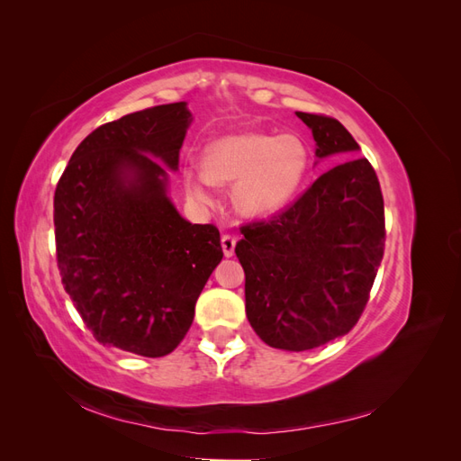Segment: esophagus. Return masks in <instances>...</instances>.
<instances>
[{
	"label": "esophagus",
	"instance_id": "1",
	"mask_svg": "<svg viewBox=\"0 0 461 461\" xmlns=\"http://www.w3.org/2000/svg\"><path fill=\"white\" fill-rule=\"evenodd\" d=\"M221 246H222V254H225V258H230V256H234L236 239L232 234H222L221 236Z\"/></svg>",
	"mask_w": 461,
	"mask_h": 461
}]
</instances>
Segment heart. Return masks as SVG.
Instances as JSON below:
<instances>
[{"instance_id": "heart-1", "label": "heart", "mask_w": 461, "mask_h": 461, "mask_svg": "<svg viewBox=\"0 0 461 461\" xmlns=\"http://www.w3.org/2000/svg\"><path fill=\"white\" fill-rule=\"evenodd\" d=\"M308 148L298 136L244 132L219 138L205 148L203 169L186 165L183 183L198 202H209L212 183L234 185L236 207L248 215L281 209L308 171Z\"/></svg>"}]
</instances>
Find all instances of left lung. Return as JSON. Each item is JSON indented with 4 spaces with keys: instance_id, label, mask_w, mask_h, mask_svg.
<instances>
[{
    "instance_id": "8db88e82",
    "label": "left lung",
    "mask_w": 461,
    "mask_h": 461,
    "mask_svg": "<svg viewBox=\"0 0 461 461\" xmlns=\"http://www.w3.org/2000/svg\"><path fill=\"white\" fill-rule=\"evenodd\" d=\"M296 115L317 142L315 156L346 159L325 171L296 202L242 225L234 252L246 273V315L271 348L303 352L344 337L364 313L384 254L379 178L337 119ZM351 159L348 160L347 158Z\"/></svg>"
}]
</instances>
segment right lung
<instances>
[{
	"mask_svg": "<svg viewBox=\"0 0 461 461\" xmlns=\"http://www.w3.org/2000/svg\"><path fill=\"white\" fill-rule=\"evenodd\" d=\"M188 124L185 102L105 122L78 144L55 188L61 281L104 346L171 354L222 259L219 229L185 221L165 194L158 159L176 169Z\"/></svg>",
	"mask_w": 461,
	"mask_h": 461,
	"instance_id": "right-lung-1",
	"label": "right lung"
}]
</instances>
